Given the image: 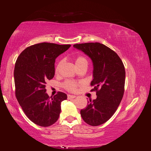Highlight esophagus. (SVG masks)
Listing matches in <instances>:
<instances>
[{"label": "esophagus", "mask_w": 151, "mask_h": 151, "mask_svg": "<svg viewBox=\"0 0 151 151\" xmlns=\"http://www.w3.org/2000/svg\"><path fill=\"white\" fill-rule=\"evenodd\" d=\"M76 96L74 95H70V94H68L67 95V98L68 99H73V98H75Z\"/></svg>", "instance_id": "esophagus-1"}]
</instances>
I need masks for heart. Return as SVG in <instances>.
I'll list each match as a JSON object with an SVG mask.
<instances>
[{
    "mask_svg": "<svg viewBox=\"0 0 151 151\" xmlns=\"http://www.w3.org/2000/svg\"><path fill=\"white\" fill-rule=\"evenodd\" d=\"M76 64L77 68H79V67H81V65H83L84 64H88V60L87 59L83 57V56H78L76 58ZM63 61V60H60L58 62V63L57 64V66L55 67V72L56 74H58L59 72L60 71L61 68L62 67ZM63 86L64 88L70 91H74L76 90L77 89V83L76 82L74 81H70V80H68L66 81L64 84H63Z\"/></svg>",
    "mask_w": 151,
    "mask_h": 151,
    "instance_id": "1",
    "label": "heart"
}]
</instances>
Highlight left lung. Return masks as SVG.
I'll return each mask as SVG.
<instances>
[{"mask_svg":"<svg viewBox=\"0 0 151 151\" xmlns=\"http://www.w3.org/2000/svg\"><path fill=\"white\" fill-rule=\"evenodd\" d=\"M92 60L93 79L91 91H96L97 98L88 102L81 110L83 120L91 126L103 124L110 118L119 106L125 89L124 65L117 53L99 43H86L73 45Z\"/></svg>","mask_w":151,"mask_h":151,"instance_id":"obj_1","label":"left lung"}]
</instances>
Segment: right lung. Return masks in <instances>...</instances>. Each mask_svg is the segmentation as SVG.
Returning a JSON list of instances; mask_svg holds the SVG:
<instances>
[{
    "label": "right lung",
    "instance_id": "add662e5",
    "mask_svg": "<svg viewBox=\"0 0 151 151\" xmlns=\"http://www.w3.org/2000/svg\"><path fill=\"white\" fill-rule=\"evenodd\" d=\"M70 46L35 44L24 50L16 62L14 77L16 98L27 117L39 126L46 127L55 123L61 112V103L67 98L62 92L50 98L45 87L54 77L56 58Z\"/></svg>",
    "mask_w": 151,
    "mask_h": 151
}]
</instances>
